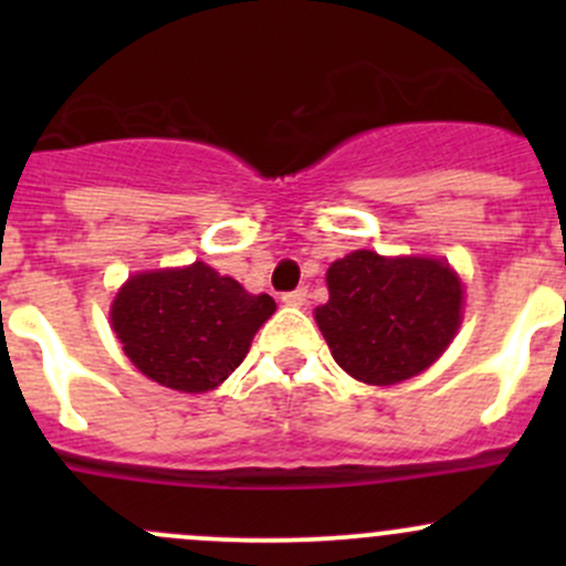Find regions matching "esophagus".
<instances>
[{
	"instance_id": "34e87169",
	"label": "esophagus",
	"mask_w": 566,
	"mask_h": 566,
	"mask_svg": "<svg viewBox=\"0 0 566 566\" xmlns=\"http://www.w3.org/2000/svg\"><path fill=\"white\" fill-rule=\"evenodd\" d=\"M306 298H310V293H306V287H298V290H293V293H284V295H282V301H284V304H287V306H304Z\"/></svg>"
}]
</instances>
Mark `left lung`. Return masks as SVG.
Returning a JSON list of instances; mask_svg holds the SVG:
<instances>
[{"label": "left lung", "instance_id": "1", "mask_svg": "<svg viewBox=\"0 0 566 566\" xmlns=\"http://www.w3.org/2000/svg\"><path fill=\"white\" fill-rule=\"evenodd\" d=\"M328 301L315 319L334 361L369 386L424 373L454 339L462 282L432 256H380L358 249L331 262Z\"/></svg>", "mask_w": 566, "mask_h": 566}]
</instances>
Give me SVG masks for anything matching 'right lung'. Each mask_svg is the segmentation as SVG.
<instances>
[{
  "label": "right lung",
  "instance_id": "1",
  "mask_svg": "<svg viewBox=\"0 0 566 566\" xmlns=\"http://www.w3.org/2000/svg\"><path fill=\"white\" fill-rule=\"evenodd\" d=\"M276 312L205 262L130 276L112 304V328L142 375L167 389L202 394L247 358L260 325Z\"/></svg>",
  "mask_w": 566,
  "mask_h": 566
}]
</instances>
